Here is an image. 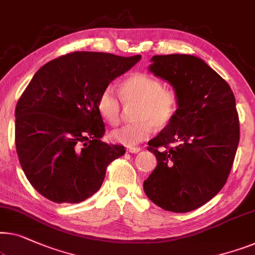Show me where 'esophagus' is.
<instances>
[{
  "instance_id": "obj_1",
  "label": "esophagus",
  "mask_w": 255,
  "mask_h": 255,
  "mask_svg": "<svg viewBox=\"0 0 255 255\" xmlns=\"http://www.w3.org/2000/svg\"><path fill=\"white\" fill-rule=\"evenodd\" d=\"M127 152L132 153V154H136L140 152V147H128Z\"/></svg>"
}]
</instances>
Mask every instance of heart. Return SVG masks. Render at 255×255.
Listing matches in <instances>:
<instances>
[{"label": "heart", "instance_id": "1", "mask_svg": "<svg viewBox=\"0 0 255 255\" xmlns=\"http://www.w3.org/2000/svg\"><path fill=\"white\" fill-rule=\"evenodd\" d=\"M121 97L125 105H136L132 124L112 131L114 142L134 146L145 141L153 133L154 125L164 128L170 123L178 109V98L171 90L146 73H135L122 83ZM98 110L110 125H117L121 120V103L115 90L107 86L98 99Z\"/></svg>", "mask_w": 255, "mask_h": 255}]
</instances>
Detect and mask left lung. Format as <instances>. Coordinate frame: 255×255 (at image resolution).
<instances>
[{"label":"left lung","instance_id":"obj_1","mask_svg":"<svg viewBox=\"0 0 255 255\" xmlns=\"http://www.w3.org/2000/svg\"><path fill=\"white\" fill-rule=\"evenodd\" d=\"M150 62L149 71L175 90L178 109L148 142L157 165L143 191L164 210L191 212L215 197L230 173L239 142L235 95L219 73L193 55H155Z\"/></svg>","mask_w":255,"mask_h":255}]
</instances>
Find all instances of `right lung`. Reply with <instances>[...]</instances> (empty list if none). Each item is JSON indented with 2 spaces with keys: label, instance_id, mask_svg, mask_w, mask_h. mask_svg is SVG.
<instances>
[{
  "label": "right lung",
  "instance_id": "obj_1",
  "mask_svg": "<svg viewBox=\"0 0 255 255\" xmlns=\"http://www.w3.org/2000/svg\"><path fill=\"white\" fill-rule=\"evenodd\" d=\"M122 57L75 51L41 66L17 102L16 149L31 185L48 200L78 204L97 193L107 167L124 146L101 141V92L138 63Z\"/></svg>",
  "mask_w": 255,
  "mask_h": 255
}]
</instances>
